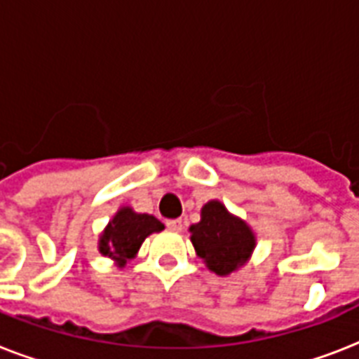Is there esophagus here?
I'll use <instances>...</instances> for the list:
<instances>
[{
  "label": "esophagus",
  "instance_id": "esophagus-1",
  "mask_svg": "<svg viewBox=\"0 0 359 359\" xmlns=\"http://www.w3.org/2000/svg\"><path fill=\"white\" fill-rule=\"evenodd\" d=\"M171 231H182V219H168L165 224Z\"/></svg>",
  "mask_w": 359,
  "mask_h": 359
}]
</instances>
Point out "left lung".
I'll use <instances>...</instances> for the list:
<instances>
[{
  "mask_svg": "<svg viewBox=\"0 0 359 359\" xmlns=\"http://www.w3.org/2000/svg\"><path fill=\"white\" fill-rule=\"evenodd\" d=\"M188 231L197 257L216 276H231L240 270L257 245L253 229L218 199L203 205L201 219Z\"/></svg>",
  "mask_w": 359,
  "mask_h": 359,
  "instance_id": "obj_1",
  "label": "left lung"
}]
</instances>
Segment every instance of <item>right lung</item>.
I'll use <instances>...</instances> for the list:
<instances>
[{
	"instance_id": "1",
	"label": "right lung",
	"mask_w": 359,
	"mask_h": 359,
	"mask_svg": "<svg viewBox=\"0 0 359 359\" xmlns=\"http://www.w3.org/2000/svg\"><path fill=\"white\" fill-rule=\"evenodd\" d=\"M160 231H163V224L154 216L135 212L132 207H121L98 236V251L111 259L117 268H124L137 255L147 236Z\"/></svg>"
}]
</instances>
